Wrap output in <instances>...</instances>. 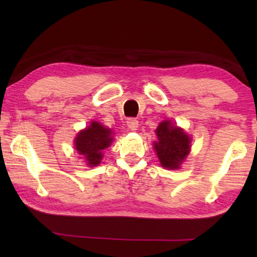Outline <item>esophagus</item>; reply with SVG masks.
Masks as SVG:
<instances>
[{
	"label": "esophagus",
	"mask_w": 257,
	"mask_h": 257,
	"mask_svg": "<svg viewBox=\"0 0 257 257\" xmlns=\"http://www.w3.org/2000/svg\"><path fill=\"white\" fill-rule=\"evenodd\" d=\"M127 127L130 130H137L138 128V121L135 118H129L127 120Z\"/></svg>",
	"instance_id": "34e87169"
}]
</instances>
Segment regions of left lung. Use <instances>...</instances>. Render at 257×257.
Wrapping results in <instances>:
<instances>
[{
    "label": "left lung",
    "mask_w": 257,
    "mask_h": 257,
    "mask_svg": "<svg viewBox=\"0 0 257 257\" xmlns=\"http://www.w3.org/2000/svg\"><path fill=\"white\" fill-rule=\"evenodd\" d=\"M159 142L154 144L156 155L162 167L167 169L180 168L189 154L190 138L182 129L172 125L170 121H163L156 129Z\"/></svg>",
    "instance_id": "1"
}]
</instances>
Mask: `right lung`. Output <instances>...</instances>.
<instances>
[{"label": "right lung", "mask_w": 257, "mask_h": 257, "mask_svg": "<svg viewBox=\"0 0 257 257\" xmlns=\"http://www.w3.org/2000/svg\"><path fill=\"white\" fill-rule=\"evenodd\" d=\"M112 141L111 130L93 121L88 128L78 134L75 146L78 153L85 156L87 165L95 167L103 158L102 151L110 146Z\"/></svg>", "instance_id": "obj_1"}]
</instances>
